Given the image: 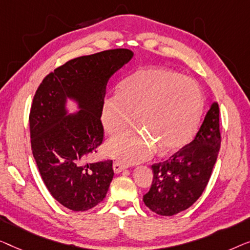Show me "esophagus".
<instances>
[{"instance_id":"esophagus-1","label":"esophagus","mask_w":250,"mask_h":250,"mask_svg":"<svg viewBox=\"0 0 250 250\" xmlns=\"http://www.w3.org/2000/svg\"><path fill=\"white\" fill-rule=\"evenodd\" d=\"M125 168V165L122 164L121 162H118L115 161L113 163V171L114 173H120V172H122Z\"/></svg>"}]
</instances>
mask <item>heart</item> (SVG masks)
Masks as SVG:
<instances>
[{
  "mask_svg": "<svg viewBox=\"0 0 250 250\" xmlns=\"http://www.w3.org/2000/svg\"><path fill=\"white\" fill-rule=\"evenodd\" d=\"M203 93L195 80L168 69L139 70L108 97L102 108L105 131L114 135L132 125L143 131H125L110 139L106 153L122 163L149 159L156 150L180 148L194 135L203 111Z\"/></svg>",
  "mask_w": 250,
  "mask_h": 250,
  "instance_id": "obj_1",
  "label": "heart"
}]
</instances>
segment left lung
I'll return each instance as SVG.
<instances>
[{"label":"left lung","mask_w":250,"mask_h":250,"mask_svg":"<svg viewBox=\"0 0 250 250\" xmlns=\"http://www.w3.org/2000/svg\"><path fill=\"white\" fill-rule=\"evenodd\" d=\"M220 146V110L214 102L194 140L167 161L152 165L153 182L144 195L145 205L163 216L189 208L208 184Z\"/></svg>","instance_id":"8db88e82"}]
</instances>
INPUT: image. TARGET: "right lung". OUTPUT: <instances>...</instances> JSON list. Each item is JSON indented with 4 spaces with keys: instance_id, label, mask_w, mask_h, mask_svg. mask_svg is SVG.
Instances as JSON below:
<instances>
[{
    "instance_id": "add662e5",
    "label": "right lung",
    "mask_w": 250,
    "mask_h": 250,
    "mask_svg": "<svg viewBox=\"0 0 250 250\" xmlns=\"http://www.w3.org/2000/svg\"><path fill=\"white\" fill-rule=\"evenodd\" d=\"M126 48L70 60L45 77L29 115L31 149L51 195L66 208L85 212L105 198L112 161L90 163L103 142L102 108L108 79L130 62ZM69 101L77 111L70 114Z\"/></svg>"
}]
</instances>
